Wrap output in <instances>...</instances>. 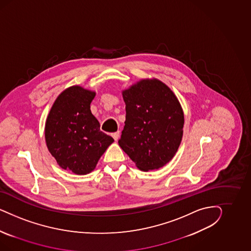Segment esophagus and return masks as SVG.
<instances>
[{"label":"esophagus","instance_id":"34e87169","mask_svg":"<svg viewBox=\"0 0 251 251\" xmlns=\"http://www.w3.org/2000/svg\"><path fill=\"white\" fill-rule=\"evenodd\" d=\"M120 131H117V132H114V133H112L111 134V136L113 137V139H114L115 141H118V139H119V137H120Z\"/></svg>","mask_w":251,"mask_h":251}]
</instances>
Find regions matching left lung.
I'll list each match as a JSON object with an SVG mask.
<instances>
[{"mask_svg":"<svg viewBox=\"0 0 251 251\" xmlns=\"http://www.w3.org/2000/svg\"><path fill=\"white\" fill-rule=\"evenodd\" d=\"M122 96L126 121L119 145L141 170L164 167L182 140L184 115L178 100L156 79L142 80Z\"/></svg>","mask_w":251,"mask_h":251,"instance_id":"8db88e82","label":"left lung"}]
</instances>
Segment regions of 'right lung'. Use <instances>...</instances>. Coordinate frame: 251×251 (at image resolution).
Listing matches in <instances>:
<instances>
[{"label": "right lung", "instance_id": "add662e5", "mask_svg": "<svg viewBox=\"0 0 251 251\" xmlns=\"http://www.w3.org/2000/svg\"><path fill=\"white\" fill-rule=\"evenodd\" d=\"M95 92L72 86L54 102L45 127L46 144L59 166L77 175L90 173L114 140L100 130L90 110Z\"/></svg>", "mask_w": 251, "mask_h": 251}]
</instances>
